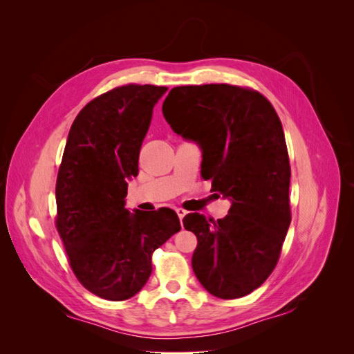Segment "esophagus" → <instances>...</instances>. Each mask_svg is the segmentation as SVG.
I'll use <instances>...</instances> for the list:
<instances>
[{"label":"esophagus","mask_w":354,"mask_h":354,"mask_svg":"<svg viewBox=\"0 0 354 354\" xmlns=\"http://www.w3.org/2000/svg\"><path fill=\"white\" fill-rule=\"evenodd\" d=\"M176 212H177V216H178V218L180 220H183L185 218V216H186V209H183V208H176Z\"/></svg>","instance_id":"34e87169"}]
</instances>
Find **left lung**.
I'll return each instance as SVG.
<instances>
[{
	"label": "left lung",
	"mask_w": 354,
	"mask_h": 354,
	"mask_svg": "<svg viewBox=\"0 0 354 354\" xmlns=\"http://www.w3.org/2000/svg\"><path fill=\"white\" fill-rule=\"evenodd\" d=\"M174 133L199 143L201 174L232 201L217 221L187 214L198 246L192 267L214 297L241 298L261 286L279 261L291 224V167L283 128L261 93L230 84L174 87L162 104Z\"/></svg>",
	"instance_id": "obj_1"
}]
</instances>
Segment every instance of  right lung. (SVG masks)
<instances>
[{"mask_svg": "<svg viewBox=\"0 0 354 354\" xmlns=\"http://www.w3.org/2000/svg\"><path fill=\"white\" fill-rule=\"evenodd\" d=\"M167 87L127 84L100 94L75 118L56 181V229L72 272L111 301L134 297L152 273V254L181 226L169 208L130 212L127 180L152 111Z\"/></svg>", "mask_w": 354, "mask_h": 354, "instance_id": "add662e5", "label": "right lung"}]
</instances>
